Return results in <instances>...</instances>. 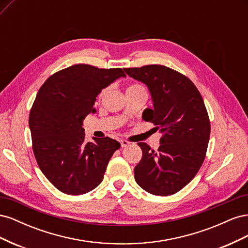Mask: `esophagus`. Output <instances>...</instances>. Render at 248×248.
Wrapping results in <instances>:
<instances>
[{"mask_svg":"<svg viewBox=\"0 0 248 248\" xmlns=\"http://www.w3.org/2000/svg\"><path fill=\"white\" fill-rule=\"evenodd\" d=\"M120 144H121V147H122V148H124V147L129 146L130 142H129L128 140H120Z\"/></svg>","mask_w":248,"mask_h":248,"instance_id":"obj_1","label":"esophagus"}]
</instances>
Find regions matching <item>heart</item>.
I'll return each mask as SVG.
<instances>
[{
    "label": "heart",
    "instance_id": "heart-1",
    "mask_svg": "<svg viewBox=\"0 0 248 248\" xmlns=\"http://www.w3.org/2000/svg\"><path fill=\"white\" fill-rule=\"evenodd\" d=\"M107 90L108 89H103L102 91L98 94V100H100L102 97L106 95ZM126 92H145V93H147L145 87L142 86V85H140V84H137V82H136V84H131V85H129L128 87H127Z\"/></svg>",
    "mask_w": 248,
    "mask_h": 248
}]
</instances>
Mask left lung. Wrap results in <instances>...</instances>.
<instances>
[{
    "instance_id": "1",
    "label": "left lung",
    "mask_w": 248,
    "mask_h": 248,
    "mask_svg": "<svg viewBox=\"0 0 248 248\" xmlns=\"http://www.w3.org/2000/svg\"><path fill=\"white\" fill-rule=\"evenodd\" d=\"M124 70L148 86L154 108H147L142 118L162 133L157 151L138 142L142 156L134 179L150 193L170 196L191 181L206 157L211 127L204 100L188 78L167 66Z\"/></svg>"
}]
</instances>
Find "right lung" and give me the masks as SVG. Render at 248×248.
I'll use <instances>...</instances> for the list:
<instances>
[{
	"label": "right lung",
	"mask_w": 248,
	"mask_h": 248,
	"mask_svg": "<svg viewBox=\"0 0 248 248\" xmlns=\"http://www.w3.org/2000/svg\"><path fill=\"white\" fill-rule=\"evenodd\" d=\"M121 77L122 68L77 64L50 76L39 89L29 117L38 167L57 189L78 196L103 180L108 163L121 145L110 138L85 141L82 121L96 112L103 88Z\"/></svg>",
	"instance_id": "right-lung-1"
}]
</instances>
